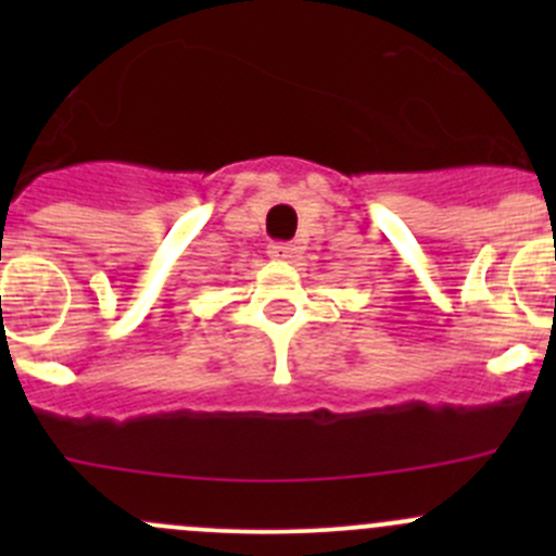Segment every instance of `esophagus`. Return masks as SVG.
<instances>
[{"label":"esophagus","instance_id":"esophagus-1","mask_svg":"<svg viewBox=\"0 0 556 556\" xmlns=\"http://www.w3.org/2000/svg\"><path fill=\"white\" fill-rule=\"evenodd\" d=\"M299 255V247L290 244V242H274L268 244V257H274V261H293V257Z\"/></svg>","mask_w":556,"mask_h":556}]
</instances>
